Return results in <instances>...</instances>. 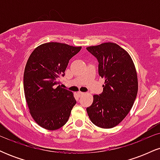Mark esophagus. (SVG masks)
I'll use <instances>...</instances> for the list:
<instances>
[{
  "label": "esophagus",
  "instance_id": "obj_1",
  "mask_svg": "<svg viewBox=\"0 0 160 160\" xmlns=\"http://www.w3.org/2000/svg\"><path fill=\"white\" fill-rule=\"evenodd\" d=\"M85 94V93L84 92H80V91H79V92H78V95L79 97H80V96H82V95H84Z\"/></svg>",
  "mask_w": 160,
  "mask_h": 160
}]
</instances>
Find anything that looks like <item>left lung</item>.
<instances>
[{
	"label": "left lung",
	"mask_w": 160,
	"mask_h": 160,
	"mask_svg": "<svg viewBox=\"0 0 160 160\" xmlns=\"http://www.w3.org/2000/svg\"><path fill=\"white\" fill-rule=\"evenodd\" d=\"M86 49L98 59L99 76L104 79L103 92L93 95L86 111L95 126L113 128L129 113L136 98V69L129 54L117 43L108 42Z\"/></svg>",
	"instance_id": "1"
}]
</instances>
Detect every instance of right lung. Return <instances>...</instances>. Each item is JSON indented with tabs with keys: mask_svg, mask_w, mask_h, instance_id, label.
Returning a JSON list of instances; mask_svg holds the SVG:
<instances>
[{
	"mask_svg": "<svg viewBox=\"0 0 160 160\" xmlns=\"http://www.w3.org/2000/svg\"><path fill=\"white\" fill-rule=\"evenodd\" d=\"M81 47L49 42L38 46L29 56L24 71V92L34 120L47 130L60 128L76 104L72 92L63 89L59 78L69 60Z\"/></svg>",
	"mask_w": 160,
	"mask_h": 160,
	"instance_id": "add662e5",
	"label": "right lung"
}]
</instances>
